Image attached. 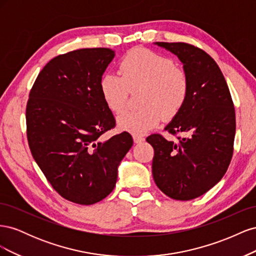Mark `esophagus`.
Here are the masks:
<instances>
[{
    "instance_id": "34e87169",
    "label": "esophagus",
    "mask_w": 256,
    "mask_h": 256,
    "mask_svg": "<svg viewBox=\"0 0 256 256\" xmlns=\"http://www.w3.org/2000/svg\"><path fill=\"white\" fill-rule=\"evenodd\" d=\"M134 143L138 144V143H142L145 141V138L142 136H138V134H134Z\"/></svg>"
}]
</instances>
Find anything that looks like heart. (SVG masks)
Masks as SVG:
<instances>
[{
  "instance_id": "b5f03b06",
  "label": "heart",
  "mask_w": 256,
  "mask_h": 256,
  "mask_svg": "<svg viewBox=\"0 0 256 256\" xmlns=\"http://www.w3.org/2000/svg\"><path fill=\"white\" fill-rule=\"evenodd\" d=\"M120 76L104 74L99 88L106 106L120 113L129 90L141 88L138 110L122 113L118 127L134 134H143L158 125L161 118L170 120L180 111L189 92L188 76L166 56L144 48L130 50L120 63Z\"/></svg>"
}]
</instances>
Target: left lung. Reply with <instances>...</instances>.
<instances>
[{"label":"left lung","instance_id":"left-lung-1","mask_svg":"<svg viewBox=\"0 0 256 256\" xmlns=\"http://www.w3.org/2000/svg\"><path fill=\"white\" fill-rule=\"evenodd\" d=\"M184 65L189 92L180 111L164 128L177 141L161 134L147 136L154 150L152 176L171 198H198L226 174L233 156L235 109L226 79L214 58L186 42H154Z\"/></svg>","mask_w":256,"mask_h":256}]
</instances>
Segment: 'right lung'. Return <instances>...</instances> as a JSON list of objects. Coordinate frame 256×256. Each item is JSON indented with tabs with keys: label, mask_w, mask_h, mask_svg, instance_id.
Returning a JSON list of instances; mask_svg holds the SVG:
<instances>
[{
	"label": "right lung",
	"mask_w": 256,
	"mask_h": 256,
	"mask_svg": "<svg viewBox=\"0 0 256 256\" xmlns=\"http://www.w3.org/2000/svg\"><path fill=\"white\" fill-rule=\"evenodd\" d=\"M114 56L109 48L60 54L42 68L30 92V152L53 189L76 204L92 205L110 194L134 144L126 131L100 140L115 126L99 88Z\"/></svg>",
	"instance_id": "right-lung-1"
}]
</instances>
